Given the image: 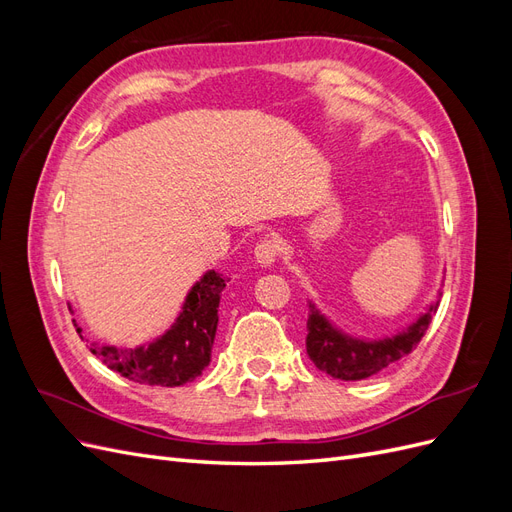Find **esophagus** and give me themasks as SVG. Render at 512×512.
Instances as JSON below:
<instances>
[{
    "mask_svg": "<svg viewBox=\"0 0 512 512\" xmlns=\"http://www.w3.org/2000/svg\"><path fill=\"white\" fill-rule=\"evenodd\" d=\"M254 256H256V262H258L260 267H271L273 262L277 260V256H280V247H277L275 241L265 239V241H260L256 245Z\"/></svg>",
    "mask_w": 512,
    "mask_h": 512,
    "instance_id": "obj_1",
    "label": "esophagus"
}]
</instances>
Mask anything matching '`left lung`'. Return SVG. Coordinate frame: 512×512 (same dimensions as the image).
Listing matches in <instances>:
<instances>
[{"label":"left lung","mask_w":512,"mask_h":512,"mask_svg":"<svg viewBox=\"0 0 512 512\" xmlns=\"http://www.w3.org/2000/svg\"><path fill=\"white\" fill-rule=\"evenodd\" d=\"M438 297L442 292L438 290ZM440 301L436 299L425 314L418 316L406 329L391 337L363 339L344 333L309 301L307 337L305 348L312 363L337 380H365L380 374L382 369L410 354L421 342L433 314L438 312Z\"/></svg>","instance_id":"8db88e82"}]
</instances>
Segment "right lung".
Here are the masks:
<instances>
[{"label": "right lung", "instance_id": "1", "mask_svg": "<svg viewBox=\"0 0 512 512\" xmlns=\"http://www.w3.org/2000/svg\"><path fill=\"white\" fill-rule=\"evenodd\" d=\"M228 277L207 271L190 288L177 320L149 344L115 348L91 344V352L123 378L149 386H181L203 374L218 331V307ZM81 331V329H76Z\"/></svg>", "mask_w": 512, "mask_h": 512}]
</instances>
